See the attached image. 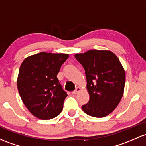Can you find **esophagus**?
<instances>
[{
  "mask_svg": "<svg viewBox=\"0 0 146 146\" xmlns=\"http://www.w3.org/2000/svg\"><path fill=\"white\" fill-rule=\"evenodd\" d=\"M80 90H81L80 88V87H77L76 90L73 91L72 93H73V94H78V93H79L80 91Z\"/></svg>",
  "mask_w": 146,
  "mask_h": 146,
  "instance_id": "esophagus-1",
  "label": "esophagus"
}]
</instances>
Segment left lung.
<instances>
[{
  "instance_id": "8db88e82",
  "label": "left lung",
  "mask_w": 146,
  "mask_h": 146,
  "mask_svg": "<svg viewBox=\"0 0 146 146\" xmlns=\"http://www.w3.org/2000/svg\"><path fill=\"white\" fill-rule=\"evenodd\" d=\"M85 70L89 100L82 109L89 116L102 118L111 113L122 98L125 72L117 56L110 50H90L75 55Z\"/></svg>"
}]
</instances>
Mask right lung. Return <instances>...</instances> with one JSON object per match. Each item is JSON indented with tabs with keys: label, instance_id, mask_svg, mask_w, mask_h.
<instances>
[{
	"label": "right lung",
	"instance_id": "right-lung-1",
	"mask_svg": "<svg viewBox=\"0 0 146 146\" xmlns=\"http://www.w3.org/2000/svg\"><path fill=\"white\" fill-rule=\"evenodd\" d=\"M68 57V54L41 52L22 62L17 87L24 105L35 117L52 119L63 110L67 94L57 76Z\"/></svg>",
	"mask_w": 146,
	"mask_h": 146
}]
</instances>
